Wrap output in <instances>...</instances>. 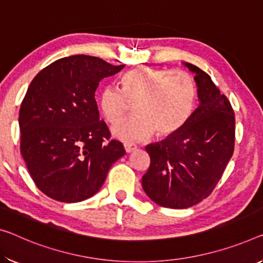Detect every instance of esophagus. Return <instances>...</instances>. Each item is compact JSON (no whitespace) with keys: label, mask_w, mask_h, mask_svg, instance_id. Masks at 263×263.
I'll list each match as a JSON object with an SVG mask.
<instances>
[{"label":"esophagus","mask_w":263,"mask_h":263,"mask_svg":"<svg viewBox=\"0 0 263 263\" xmlns=\"http://www.w3.org/2000/svg\"><path fill=\"white\" fill-rule=\"evenodd\" d=\"M135 149H136L135 144H132V143L124 144V151H126V153H132V152H134Z\"/></svg>","instance_id":"34e87169"}]
</instances>
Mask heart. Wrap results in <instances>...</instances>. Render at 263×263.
<instances>
[{
	"label": "heart",
	"instance_id": "1",
	"mask_svg": "<svg viewBox=\"0 0 263 263\" xmlns=\"http://www.w3.org/2000/svg\"><path fill=\"white\" fill-rule=\"evenodd\" d=\"M122 89L108 84L100 92V109L109 123L126 114L127 101H136V115L115 124L112 135L124 142H139L156 132L161 137L181 130L196 103L195 81L185 71L137 68L122 76Z\"/></svg>",
	"mask_w": 263,
	"mask_h": 263
}]
</instances>
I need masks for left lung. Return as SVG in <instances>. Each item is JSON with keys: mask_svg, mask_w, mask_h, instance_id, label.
Masks as SVG:
<instances>
[{"mask_svg": "<svg viewBox=\"0 0 263 263\" xmlns=\"http://www.w3.org/2000/svg\"><path fill=\"white\" fill-rule=\"evenodd\" d=\"M195 74L199 106L185 126L145 151L151 167L142 188L156 204L184 209L211 195L234 152L235 115L207 72L183 63Z\"/></svg>", "mask_w": 263, "mask_h": 263, "instance_id": "obj_1", "label": "left lung"}]
</instances>
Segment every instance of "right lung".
I'll return each instance as SVG.
<instances>
[{"mask_svg":"<svg viewBox=\"0 0 263 263\" xmlns=\"http://www.w3.org/2000/svg\"><path fill=\"white\" fill-rule=\"evenodd\" d=\"M123 68L72 55L52 62L31 81L18 115L21 154L47 196L67 203L89 199L126 153L119 141L104 143L110 134L95 101L100 81Z\"/></svg>","mask_w":263,"mask_h":263,"instance_id":"obj_1","label":"right lung"}]
</instances>
